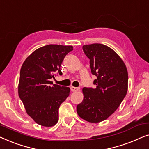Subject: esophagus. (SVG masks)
I'll return each mask as SVG.
<instances>
[{
	"mask_svg": "<svg viewBox=\"0 0 149 149\" xmlns=\"http://www.w3.org/2000/svg\"><path fill=\"white\" fill-rule=\"evenodd\" d=\"M70 89H71V91H77L79 90V89H80V88H79V87H70Z\"/></svg>",
	"mask_w": 149,
	"mask_h": 149,
	"instance_id": "obj_1",
	"label": "esophagus"
}]
</instances>
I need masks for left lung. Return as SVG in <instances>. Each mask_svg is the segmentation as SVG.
Instances as JSON below:
<instances>
[{"instance_id":"8db88e82","label":"left lung","mask_w":149,"mask_h":149,"mask_svg":"<svg viewBox=\"0 0 149 149\" xmlns=\"http://www.w3.org/2000/svg\"><path fill=\"white\" fill-rule=\"evenodd\" d=\"M91 73L97 77L95 89L83 88V100L77 106L78 115L97 123L115 113L127 94L128 73L125 63L109 47L100 43L85 45Z\"/></svg>"}]
</instances>
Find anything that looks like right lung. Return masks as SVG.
I'll return each instance as SVG.
<instances>
[{
  "label": "right lung",
  "instance_id": "right-lung-1",
  "mask_svg": "<svg viewBox=\"0 0 149 149\" xmlns=\"http://www.w3.org/2000/svg\"><path fill=\"white\" fill-rule=\"evenodd\" d=\"M73 47L48 45L36 49L22 64L18 93L28 115L38 125L52 127L58 123L60 106L69 95L68 87L53 84L55 72Z\"/></svg>",
  "mask_w": 149,
  "mask_h": 149
}]
</instances>
